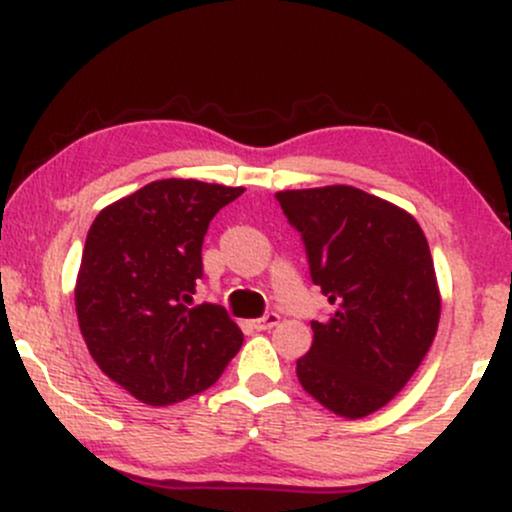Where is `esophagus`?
Returning a JSON list of instances; mask_svg holds the SVG:
<instances>
[{"mask_svg":"<svg viewBox=\"0 0 512 512\" xmlns=\"http://www.w3.org/2000/svg\"><path fill=\"white\" fill-rule=\"evenodd\" d=\"M276 322H279V315H276V313H269V315L260 317V320L252 322V327H255L257 332H267V330H272V327L276 325Z\"/></svg>","mask_w":512,"mask_h":512,"instance_id":"34e87169","label":"esophagus"}]
</instances>
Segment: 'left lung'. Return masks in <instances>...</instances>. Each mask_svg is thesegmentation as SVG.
<instances>
[{
  "label": "left lung",
  "instance_id": "8db88e82",
  "mask_svg": "<svg viewBox=\"0 0 512 512\" xmlns=\"http://www.w3.org/2000/svg\"><path fill=\"white\" fill-rule=\"evenodd\" d=\"M276 199L334 308L325 322H310L313 346L296 375L322 407L363 419L409 383L436 337L440 291L426 236L414 216L358 187Z\"/></svg>",
  "mask_w": 512,
  "mask_h": 512
}]
</instances>
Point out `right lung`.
<instances>
[{"label": "right lung", "mask_w": 512, "mask_h": 512, "mask_svg": "<svg viewBox=\"0 0 512 512\" xmlns=\"http://www.w3.org/2000/svg\"><path fill=\"white\" fill-rule=\"evenodd\" d=\"M243 192L156 180L105 207L88 231L74 289L81 334L98 368L139 402L168 407L199 395L243 344L221 305H187L209 221Z\"/></svg>", "instance_id": "add662e5"}]
</instances>
